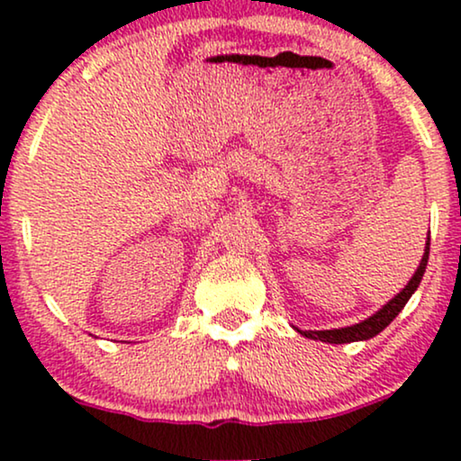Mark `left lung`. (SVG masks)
Listing matches in <instances>:
<instances>
[{
  "label": "left lung",
  "mask_w": 461,
  "mask_h": 461,
  "mask_svg": "<svg viewBox=\"0 0 461 461\" xmlns=\"http://www.w3.org/2000/svg\"><path fill=\"white\" fill-rule=\"evenodd\" d=\"M429 240L431 238H427V247H425V256H422L420 260V267L416 268L414 277L410 279V284L405 285L403 290H401L399 294L393 301H388V303L384 305L382 310L375 312L373 316L366 321L357 322V325L353 327H342V330H325V331H303L305 338H312V340H321V342H331V345H345V342H357V340H368V338L377 336L379 331H384L385 327L390 325L396 319V314H399L401 310L405 308V303L410 301L411 294H414V290L418 288V284H420L422 275H425V268H427V260H429Z\"/></svg>",
  "instance_id": "obj_1"
}]
</instances>
